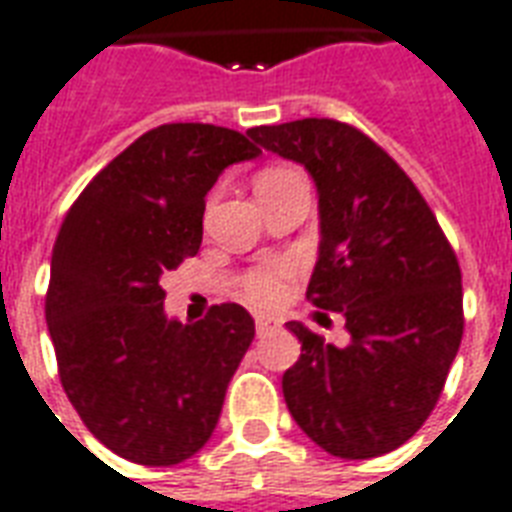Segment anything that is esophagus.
<instances>
[{"label":"esophagus","instance_id":"34e87169","mask_svg":"<svg viewBox=\"0 0 512 512\" xmlns=\"http://www.w3.org/2000/svg\"><path fill=\"white\" fill-rule=\"evenodd\" d=\"M273 327H276V319H271V317H257V319H255L257 335L268 333V330H273Z\"/></svg>","mask_w":512,"mask_h":512}]
</instances>
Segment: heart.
I'll list each match as a JSON object with an SVG mask.
<instances>
[{
  "label": "heart",
  "instance_id": "heart-1",
  "mask_svg": "<svg viewBox=\"0 0 512 512\" xmlns=\"http://www.w3.org/2000/svg\"><path fill=\"white\" fill-rule=\"evenodd\" d=\"M295 177V171L290 169H268L257 177V185H271L279 179ZM298 276V263L290 257H276V260H265V263L255 265L252 271L244 273L241 279V292L252 306L268 308L276 306L279 300L287 298L290 284Z\"/></svg>",
  "mask_w": 512,
  "mask_h": 512
}]
</instances>
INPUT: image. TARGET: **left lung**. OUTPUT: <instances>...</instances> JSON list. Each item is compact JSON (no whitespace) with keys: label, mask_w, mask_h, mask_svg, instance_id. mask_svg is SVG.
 <instances>
[{"label":"left lung","mask_w":512,"mask_h":512,"mask_svg":"<svg viewBox=\"0 0 512 512\" xmlns=\"http://www.w3.org/2000/svg\"><path fill=\"white\" fill-rule=\"evenodd\" d=\"M247 136L317 182L322 241L306 298L351 335L333 346L287 322L300 341L282 378L287 408L327 454H389L438 405L462 343L459 260L419 187L360 128L303 117Z\"/></svg>","instance_id":"8db88e82"}]
</instances>
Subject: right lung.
Listing matches in <instances>:
<instances>
[{
    "mask_svg": "<svg viewBox=\"0 0 512 512\" xmlns=\"http://www.w3.org/2000/svg\"><path fill=\"white\" fill-rule=\"evenodd\" d=\"M257 155L239 131L166 123L109 161L61 222L45 295L58 376L93 438L128 462L201 451L255 338L239 303L169 319L161 276L198 255L217 177Z\"/></svg>",
    "mask_w": 512,
    "mask_h": 512,
    "instance_id": "1",
    "label": "right lung"
}]
</instances>
